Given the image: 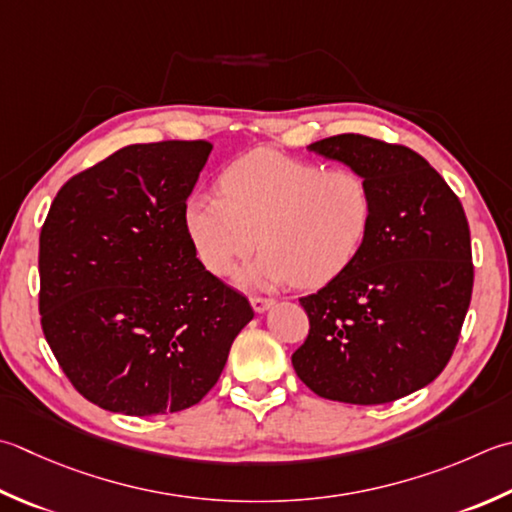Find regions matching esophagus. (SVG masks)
I'll use <instances>...</instances> for the list:
<instances>
[{
	"mask_svg": "<svg viewBox=\"0 0 512 512\" xmlns=\"http://www.w3.org/2000/svg\"><path fill=\"white\" fill-rule=\"evenodd\" d=\"M250 306H253L255 313H266V310H270L275 306L273 299H266V297H250Z\"/></svg>",
	"mask_w": 512,
	"mask_h": 512,
	"instance_id": "34e87169",
	"label": "esophagus"
}]
</instances>
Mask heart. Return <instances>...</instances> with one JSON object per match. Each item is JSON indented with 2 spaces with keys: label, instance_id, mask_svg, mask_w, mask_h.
<instances>
[{
  "label": "heart",
  "instance_id": "1",
  "mask_svg": "<svg viewBox=\"0 0 512 512\" xmlns=\"http://www.w3.org/2000/svg\"><path fill=\"white\" fill-rule=\"evenodd\" d=\"M222 195L195 190L184 202V228L213 275L264 246L239 275L255 288L333 282L355 262L373 222V193L353 168H324L257 148L219 177Z\"/></svg>",
  "mask_w": 512,
  "mask_h": 512
}]
</instances>
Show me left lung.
<instances>
[{"instance_id": "obj_1", "label": "left lung", "mask_w": 512, "mask_h": 512, "mask_svg": "<svg viewBox=\"0 0 512 512\" xmlns=\"http://www.w3.org/2000/svg\"><path fill=\"white\" fill-rule=\"evenodd\" d=\"M308 150L366 179L373 222L355 262L299 299L310 333L293 368L324 399L395 402L433 382L459 339L473 293L464 208L444 177L406 146L346 133Z\"/></svg>"}]
</instances>
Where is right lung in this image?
<instances>
[{"label": "right lung", "mask_w": 512, "mask_h": 512, "mask_svg": "<svg viewBox=\"0 0 512 512\" xmlns=\"http://www.w3.org/2000/svg\"><path fill=\"white\" fill-rule=\"evenodd\" d=\"M213 146L133 144L59 190L39 235V313L59 366L88 402L133 417L202 402L250 319L184 228Z\"/></svg>", "instance_id": "1"}]
</instances>
